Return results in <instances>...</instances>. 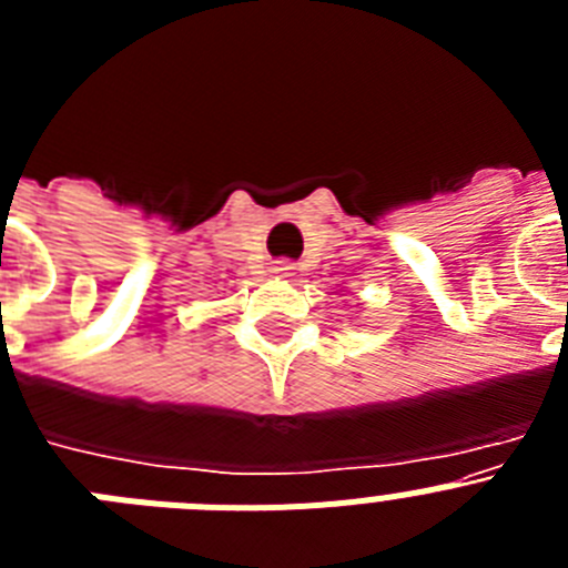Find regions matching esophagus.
<instances>
[{
	"mask_svg": "<svg viewBox=\"0 0 568 568\" xmlns=\"http://www.w3.org/2000/svg\"><path fill=\"white\" fill-rule=\"evenodd\" d=\"M293 264H290V261H278V264H275L273 267V273H278V275H284V278H287V275H293Z\"/></svg>",
	"mask_w": 568,
	"mask_h": 568,
	"instance_id": "1",
	"label": "esophagus"
}]
</instances>
